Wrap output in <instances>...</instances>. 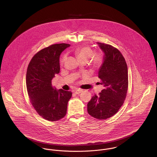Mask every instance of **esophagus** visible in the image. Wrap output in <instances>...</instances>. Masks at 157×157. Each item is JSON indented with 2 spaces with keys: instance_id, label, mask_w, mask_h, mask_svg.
<instances>
[{
  "instance_id": "esophagus-1",
  "label": "esophagus",
  "mask_w": 157,
  "mask_h": 157,
  "mask_svg": "<svg viewBox=\"0 0 157 157\" xmlns=\"http://www.w3.org/2000/svg\"><path fill=\"white\" fill-rule=\"evenodd\" d=\"M82 92V90H75V94H80L81 92Z\"/></svg>"
}]
</instances>
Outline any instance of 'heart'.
Returning <instances> with one entry per match:
<instances>
[{
  "instance_id": "1",
  "label": "heart",
  "mask_w": 157,
  "mask_h": 157,
  "mask_svg": "<svg viewBox=\"0 0 157 157\" xmlns=\"http://www.w3.org/2000/svg\"><path fill=\"white\" fill-rule=\"evenodd\" d=\"M75 55L77 59L80 62L83 60L88 61V59L90 57L92 54V51L88 46H81L78 47L74 51ZM65 57H63L62 61H64ZM103 60V56L102 55L99 53H95L93 55L92 62L94 65H100Z\"/></svg>"
}]
</instances>
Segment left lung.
Segmentation results:
<instances>
[{"mask_svg":"<svg viewBox=\"0 0 157 157\" xmlns=\"http://www.w3.org/2000/svg\"><path fill=\"white\" fill-rule=\"evenodd\" d=\"M104 52L98 78L104 89L88 102V112L98 120L112 117L118 111L126 97L128 72L125 59L120 51L111 45L97 42Z\"/></svg>","mask_w":157,"mask_h":157,"instance_id":"8db88e82","label":"left lung"}]
</instances>
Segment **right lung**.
Returning <instances> with one entry per match:
<instances>
[{
	"label": "right lung",
	"mask_w": 157,
	"mask_h": 157,
	"mask_svg": "<svg viewBox=\"0 0 157 157\" xmlns=\"http://www.w3.org/2000/svg\"><path fill=\"white\" fill-rule=\"evenodd\" d=\"M69 44L51 45L37 52L27 68L26 85L31 103L45 120L55 121L63 118L67 111L71 91L57 90L52 79L60 72V56Z\"/></svg>",
	"instance_id": "obj_1"
}]
</instances>
